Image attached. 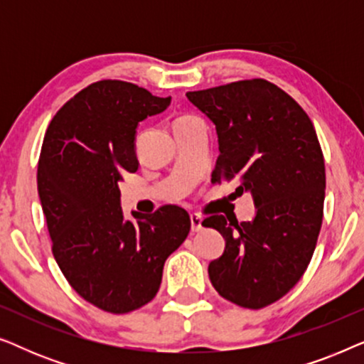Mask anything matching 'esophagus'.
Listing matches in <instances>:
<instances>
[{"mask_svg": "<svg viewBox=\"0 0 364 364\" xmlns=\"http://www.w3.org/2000/svg\"><path fill=\"white\" fill-rule=\"evenodd\" d=\"M191 225H192V232H200L202 230V217L197 215V213H192L191 215Z\"/></svg>", "mask_w": 364, "mask_h": 364, "instance_id": "obj_1", "label": "esophagus"}]
</instances>
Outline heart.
Segmentation results:
<instances>
[{
    "label": "heart",
    "mask_w": 364,
    "mask_h": 364,
    "mask_svg": "<svg viewBox=\"0 0 364 364\" xmlns=\"http://www.w3.org/2000/svg\"><path fill=\"white\" fill-rule=\"evenodd\" d=\"M192 117H196V116H182V117H178L177 121H183V119H192ZM177 121H176V122H177Z\"/></svg>",
    "instance_id": "b5f03b06"
}]
</instances>
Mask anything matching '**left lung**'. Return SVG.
<instances>
[{
  "label": "left lung",
  "mask_w": 364,
  "mask_h": 364,
  "mask_svg": "<svg viewBox=\"0 0 364 364\" xmlns=\"http://www.w3.org/2000/svg\"><path fill=\"white\" fill-rule=\"evenodd\" d=\"M187 99L215 124L220 156L212 182H235L237 196L250 192L257 207L250 222L223 215L202 222L225 238L208 277L225 300L260 310L296 285L320 235L326 177L315 127L295 99L265 79Z\"/></svg>",
  "instance_id": "obj_1"
}]
</instances>
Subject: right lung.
<instances>
[{
	"label": "right lung",
	"mask_w": 364,
	"mask_h": 364,
	"mask_svg": "<svg viewBox=\"0 0 364 364\" xmlns=\"http://www.w3.org/2000/svg\"><path fill=\"white\" fill-rule=\"evenodd\" d=\"M171 97L132 82L89 84L56 112L38 162V193L53 255L84 300L114 315L156 296L164 263L191 232L177 205L124 220L119 182L137 171L136 129Z\"/></svg>",
	"instance_id": "1"
}]
</instances>
